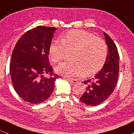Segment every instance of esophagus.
Here are the masks:
<instances>
[{"label":"esophagus","instance_id":"34e87169","mask_svg":"<svg viewBox=\"0 0 134 134\" xmlns=\"http://www.w3.org/2000/svg\"><path fill=\"white\" fill-rule=\"evenodd\" d=\"M66 80H67L68 81L70 82V83H76L77 82V80L76 79H66Z\"/></svg>","mask_w":134,"mask_h":134}]
</instances>
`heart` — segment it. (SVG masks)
<instances>
[{"instance_id": "1", "label": "heart", "mask_w": 134, "mask_h": 134, "mask_svg": "<svg viewBox=\"0 0 134 134\" xmlns=\"http://www.w3.org/2000/svg\"><path fill=\"white\" fill-rule=\"evenodd\" d=\"M72 60L64 62L55 68L57 73L68 78L84 74L89 76L100 70L105 62L107 46L100 38L82 30H71L62 36L61 41L51 43L49 54L51 60L58 63L68 52Z\"/></svg>"}]
</instances>
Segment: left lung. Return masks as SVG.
<instances>
[{
  "mask_svg": "<svg viewBox=\"0 0 134 134\" xmlns=\"http://www.w3.org/2000/svg\"><path fill=\"white\" fill-rule=\"evenodd\" d=\"M104 35L109 48L106 61L101 70L83 82L87 86L86 91L79 99L88 105H98L107 99L114 91L118 80L120 60L118 49L105 32Z\"/></svg>",
  "mask_w": 134,
  "mask_h": 134,
  "instance_id": "left-lung-1",
  "label": "left lung"
}]
</instances>
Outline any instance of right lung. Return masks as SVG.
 <instances>
[{
	"label": "right lung",
	"instance_id": "obj_1",
	"mask_svg": "<svg viewBox=\"0 0 134 134\" xmlns=\"http://www.w3.org/2000/svg\"><path fill=\"white\" fill-rule=\"evenodd\" d=\"M56 28L38 26L18 40L12 55L10 72L16 92L26 102L39 104L47 99L59 76L49 65V49ZM48 74L49 78H44Z\"/></svg>",
	"mask_w": 134,
	"mask_h": 134
}]
</instances>
